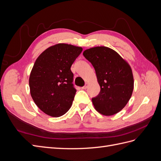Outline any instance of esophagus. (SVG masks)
<instances>
[{"instance_id":"1","label":"esophagus","mask_w":161,"mask_h":161,"mask_svg":"<svg viewBox=\"0 0 161 161\" xmlns=\"http://www.w3.org/2000/svg\"><path fill=\"white\" fill-rule=\"evenodd\" d=\"M87 86H88V83H86L84 86L81 87V89H86L87 88Z\"/></svg>"}]
</instances>
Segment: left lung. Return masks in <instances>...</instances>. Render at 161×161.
<instances>
[{"label":"left lung","mask_w":161,"mask_h":161,"mask_svg":"<svg viewBox=\"0 0 161 161\" xmlns=\"http://www.w3.org/2000/svg\"><path fill=\"white\" fill-rule=\"evenodd\" d=\"M83 56L94 67L101 91L92 98L95 109L104 115L118 113L128 103L134 89L130 65L115 51L105 46L90 48Z\"/></svg>","instance_id":"8db88e82"}]
</instances>
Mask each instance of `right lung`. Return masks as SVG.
<instances>
[{
  "label": "right lung",
  "mask_w": 161,
  "mask_h": 161,
  "mask_svg": "<svg viewBox=\"0 0 161 161\" xmlns=\"http://www.w3.org/2000/svg\"><path fill=\"white\" fill-rule=\"evenodd\" d=\"M82 48L58 43L39 56L31 72L29 84L33 100L43 112L60 117L69 110L76 90L70 70Z\"/></svg>",
  "instance_id": "1"
}]
</instances>
